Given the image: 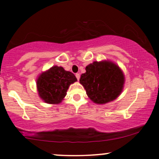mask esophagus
Instances as JSON below:
<instances>
[{
    "label": "esophagus",
    "mask_w": 159,
    "mask_h": 159,
    "mask_svg": "<svg viewBox=\"0 0 159 159\" xmlns=\"http://www.w3.org/2000/svg\"><path fill=\"white\" fill-rule=\"evenodd\" d=\"M75 76H76V78H77V79L79 80V78H80V74H79V73H76V74H75Z\"/></svg>",
    "instance_id": "obj_1"
}]
</instances>
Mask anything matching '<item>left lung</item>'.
Masks as SVG:
<instances>
[{
    "mask_svg": "<svg viewBox=\"0 0 159 159\" xmlns=\"http://www.w3.org/2000/svg\"><path fill=\"white\" fill-rule=\"evenodd\" d=\"M80 83L88 97L96 104L113 101L121 93L124 75L118 66L110 61H95L86 66Z\"/></svg>",
    "mask_w": 159,
    "mask_h": 159,
    "instance_id": "8db88e82",
    "label": "left lung"
}]
</instances>
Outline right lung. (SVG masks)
<instances>
[{
    "mask_svg": "<svg viewBox=\"0 0 159 159\" xmlns=\"http://www.w3.org/2000/svg\"><path fill=\"white\" fill-rule=\"evenodd\" d=\"M77 81L73 73L54 66L43 72L36 81L40 98L48 104H58L66 95L69 85Z\"/></svg>",
    "mask_w": 159,
    "mask_h": 159,
    "instance_id": "obj_1",
    "label": "right lung"
}]
</instances>
